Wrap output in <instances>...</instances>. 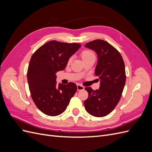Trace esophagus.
<instances>
[{
  "label": "esophagus",
  "mask_w": 152,
  "mask_h": 152,
  "mask_svg": "<svg viewBox=\"0 0 152 152\" xmlns=\"http://www.w3.org/2000/svg\"><path fill=\"white\" fill-rule=\"evenodd\" d=\"M77 90L78 91H81V90H83L84 89V87L82 85L80 84H77Z\"/></svg>",
  "instance_id": "obj_1"
}]
</instances>
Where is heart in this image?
Here are the masks:
<instances>
[{
  "label": "heart",
  "mask_w": 152,
  "mask_h": 152,
  "mask_svg": "<svg viewBox=\"0 0 152 152\" xmlns=\"http://www.w3.org/2000/svg\"><path fill=\"white\" fill-rule=\"evenodd\" d=\"M80 56L82 58V60H83L84 61H86V60H88V59H89L91 58H95V54L93 53V51H92L91 50H89V49L82 50L80 53ZM72 57L69 58L68 61H67V63L70 64V63L72 62Z\"/></svg>",
  "instance_id": "b5f03b06"
}]
</instances>
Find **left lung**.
<instances>
[{
  "instance_id": "obj_1",
  "label": "left lung",
  "mask_w": 152,
  "mask_h": 152,
  "mask_svg": "<svg viewBox=\"0 0 152 152\" xmlns=\"http://www.w3.org/2000/svg\"><path fill=\"white\" fill-rule=\"evenodd\" d=\"M85 46L98 54L95 75L101 83L98 90L86 87L89 96L84 101V107L91 115L104 117L113 111L121 99L126 79L125 65L118 50L103 40H93Z\"/></svg>"
}]
</instances>
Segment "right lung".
Returning <instances> with one entry per match:
<instances>
[{
	"instance_id": "add662e5",
	"label": "right lung",
	"mask_w": 152,
	"mask_h": 152,
	"mask_svg": "<svg viewBox=\"0 0 152 152\" xmlns=\"http://www.w3.org/2000/svg\"><path fill=\"white\" fill-rule=\"evenodd\" d=\"M78 43L51 40L32 55L27 71L31 97L36 107L49 116H56L66 110L77 89L69 82L58 84L56 73L65 68L67 61L80 47Z\"/></svg>"
}]
</instances>
